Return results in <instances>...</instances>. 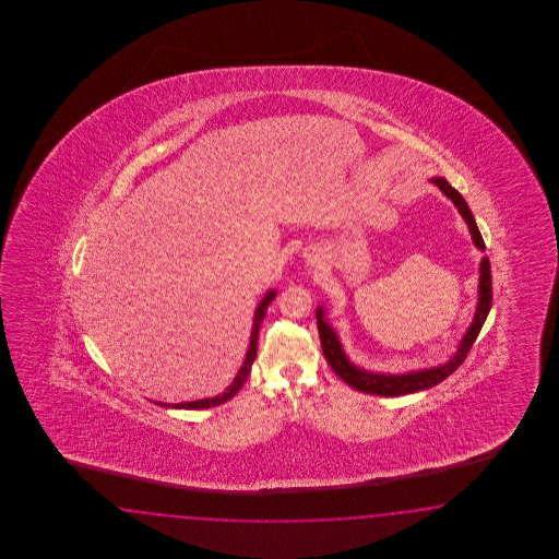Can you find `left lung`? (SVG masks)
<instances>
[{
	"instance_id": "1",
	"label": "left lung",
	"mask_w": 559,
	"mask_h": 559,
	"mask_svg": "<svg viewBox=\"0 0 559 559\" xmlns=\"http://www.w3.org/2000/svg\"><path fill=\"white\" fill-rule=\"evenodd\" d=\"M438 188H440L453 203L455 207L460 210V214L464 215L469 231H472V238H474L475 246L479 250H486V243L484 238L479 234V229L475 226L474 215L469 212L467 203H465L462 193L452 188L448 183V179L433 178L431 179ZM481 277H479V301H477V311H475L474 323L469 325V330L464 335L462 344L457 354L443 364L440 368L424 369V371H414V373H404V376H383V373H369L364 369H357L347 361L344 352H342V345L337 342V335L333 332L332 328L328 325V321H323V309H318V332H320L321 349H323V356L328 359V364L332 366L333 371L342 378V380L352 385L357 392L373 393V395H405V393L421 392V390H428L438 385L445 378H450L455 369L460 368L464 364L465 357L469 354L472 345H474L477 335L481 332V325L486 321L489 308H491V270H489V260L484 258L481 260Z\"/></svg>"
}]
</instances>
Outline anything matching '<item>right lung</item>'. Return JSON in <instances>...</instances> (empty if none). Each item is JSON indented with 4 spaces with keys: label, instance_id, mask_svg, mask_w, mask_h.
Segmentation results:
<instances>
[{
    "label": "right lung",
    "instance_id": "right-lung-1",
    "mask_svg": "<svg viewBox=\"0 0 559 559\" xmlns=\"http://www.w3.org/2000/svg\"><path fill=\"white\" fill-rule=\"evenodd\" d=\"M275 292H267V296L263 297L262 304L258 306L255 309V320H253V330H251V340H250V349H248V356H246V361H243V366L239 369L238 376H236V380L234 383L227 388L226 392L222 393V395H217V397H207V400H198V402H188V404H159L164 405V407H174V409H205V407H212V405H219L227 402V400H231L236 393L239 392V388L246 383L248 380V373H250L251 364H253V359H255V354H258V332H260V328H262L263 318H265V311H267V306L274 301Z\"/></svg>",
    "mask_w": 559,
    "mask_h": 559
}]
</instances>
